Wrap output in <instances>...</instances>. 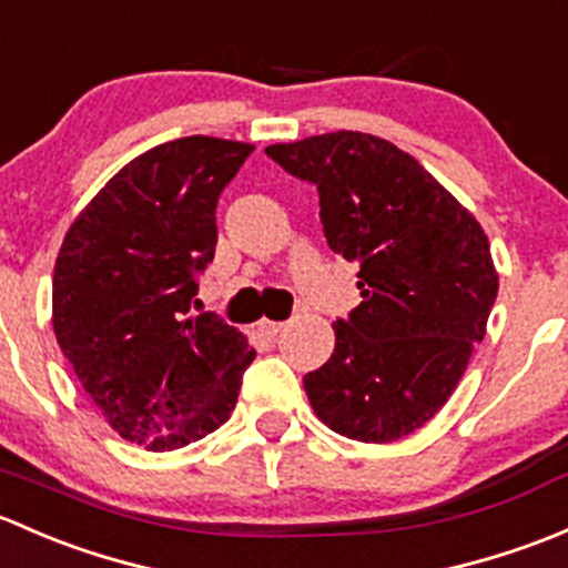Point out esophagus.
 Returning a JSON list of instances; mask_svg holds the SVG:
<instances>
[{
    "mask_svg": "<svg viewBox=\"0 0 568 568\" xmlns=\"http://www.w3.org/2000/svg\"><path fill=\"white\" fill-rule=\"evenodd\" d=\"M256 327H260V333H265L267 338H273V336H278V333L284 331V323H273V320H260V323H256Z\"/></svg>",
    "mask_w": 568,
    "mask_h": 568,
    "instance_id": "obj_1",
    "label": "esophagus"
}]
</instances>
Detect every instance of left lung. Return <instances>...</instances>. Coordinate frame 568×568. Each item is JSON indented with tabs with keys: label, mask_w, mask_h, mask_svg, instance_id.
<instances>
[{
	"label": "left lung",
	"mask_w": 568,
	"mask_h": 568,
	"mask_svg": "<svg viewBox=\"0 0 568 568\" xmlns=\"http://www.w3.org/2000/svg\"><path fill=\"white\" fill-rule=\"evenodd\" d=\"M317 185L336 254L358 262L361 303L333 323L336 347L303 377L325 426L361 443L420 429L457 388L498 297L478 221L405 150L358 131L265 150Z\"/></svg>",
	"instance_id": "1"
}]
</instances>
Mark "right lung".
Instances as JSON below:
<instances>
[{
	"label": "right lung",
	"mask_w": 568,
	"mask_h": 568,
	"mask_svg": "<svg viewBox=\"0 0 568 568\" xmlns=\"http://www.w3.org/2000/svg\"><path fill=\"white\" fill-rule=\"evenodd\" d=\"M251 153L213 136L158 144L81 210L57 256V342L111 429L148 452L219 429L256 355L219 314L191 317L215 204Z\"/></svg>",
	"instance_id": "right-lung-1"
}]
</instances>
